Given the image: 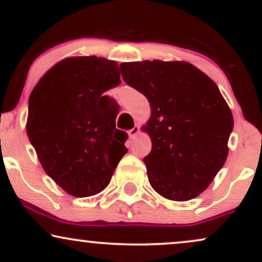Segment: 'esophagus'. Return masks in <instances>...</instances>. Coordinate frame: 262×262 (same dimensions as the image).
Returning a JSON list of instances; mask_svg holds the SVG:
<instances>
[{
	"instance_id": "1",
	"label": "esophagus",
	"mask_w": 262,
	"mask_h": 262,
	"mask_svg": "<svg viewBox=\"0 0 262 262\" xmlns=\"http://www.w3.org/2000/svg\"><path fill=\"white\" fill-rule=\"evenodd\" d=\"M138 132H139V126L138 125H136V126H134L130 131H128V136H130V138H134L138 135Z\"/></svg>"
}]
</instances>
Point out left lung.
<instances>
[{
	"instance_id": "obj_1",
	"label": "left lung",
	"mask_w": 262,
	"mask_h": 262,
	"mask_svg": "<svg viewBox=\"0 0 262 262\" xmlns=\"http://www.w3.org/2000/svg\"><path fill=\"white\" fill-rule=\"evenodd\" d=\"M123 80L148 99L151 138L144 161L151 187L187 202L209 187L228 157L234 118L217 84L187 62L121 63Z\"/></svg>"
}]
</instances>
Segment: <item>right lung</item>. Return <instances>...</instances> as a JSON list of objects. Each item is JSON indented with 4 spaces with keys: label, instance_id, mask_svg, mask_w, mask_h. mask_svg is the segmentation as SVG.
<instances>
[{
    "label": "right lung",
    "instance_id": "obj_1",
    "mask_svg": "<svg viewBox=\"0 0 262 262\" xmlns=\"http://www.w3.org/2000/svg\"><path fill=\"white\" fill-rule=\"evenodd\" d=\"M120 84L119 66L96 56L69 57L42 76L28 100L27 136L46 174L70 195L108 186L127 149V134L101 100Z\"/></svg>",
    "mask_w": 262,
    "mask_h": 262
}]
</instances>
